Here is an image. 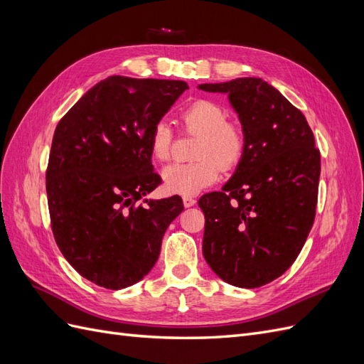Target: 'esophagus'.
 I'll use <instances>...</instances> for the list:
<instances>
[{
	"mask_svg": "<svg viewBox=\"0 0 364 364\" xmlns=\"http://www.w3.org/2000/svg\"><path fill=\"white\" fill-rule=\"evenodd\" d=\"M182 200H183V206L185 208H191V206L196 205V199H194V197H191V196H185Z\"/></svg>",
	"mask_w": 364,
	"mask_h": 364,
	"instance_id": "esophagus-1",
	"label": "esophagus"
}]
</instances>
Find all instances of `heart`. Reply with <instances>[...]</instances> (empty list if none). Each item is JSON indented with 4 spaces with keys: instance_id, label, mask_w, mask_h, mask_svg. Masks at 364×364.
<instances>
[{
    "instance_id": "1",
    "label": "heart",
    "mask_w": 364,
    "mask_h": 364,
    "mask_svg": "<svg viewBox=\"0 0 364 364\" xmlns=\"http://www.w3.org/2000/svg\"><path fill=\"white\" fill-rule=\"evenodd\" d=\"M225 109L213 100H197L181 115L183 130L199 134L194 158L190 164H173L162 171L165 190L171 194L194 196L213 185L220 176V168L230 170L245 155V135L241 129L226 121ZM173 132L168 123L158 121L149 136V149L153 159L168 161L171 156Z\"/></svg>"
}]
</instances>
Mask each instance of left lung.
Masks as SVG:
<instances>
[{"instance_id":"8db88e82","label":"left lung","mask_w":364,"mask_h":364,"mask_svg":"<svg viewBox=\"0 0 364 364\" xmlns=\"http://www.w3.org/2000/svg\"><path fill=\"white\" fill-rule=\"evenodd\" d=\"M228 94L245 155L222 191L200 197L203 257L218 278L257 289L279 278L302 250L317 205L321 153L304 114L257 77L203 83Z\"/></svg>"}]
</instances>
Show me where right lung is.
Returning <instances> with one entry per match:
<instances>
[{"mask_svg":"<svg viewBox=\"0 0 364 364\" xmlns=\"http://www.w3.org/2000/svg\"><path fill=\"white\" fill-rule=\"evenodd\" d=\"M188 85L112 75L92 86L54 130L47 196L54 240L71 266L100 287L141 281L183 211L179 196L144 199L161 183L150 132Z\"/></svg>","mask_w":364,"mask_h":364,"instance_id":"1","label":"right lung"}]
</instances>
